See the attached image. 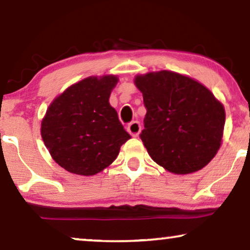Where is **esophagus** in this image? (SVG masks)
I'll use <instances>...</instances> for the list:
<instances>
[{"label": "esophagus", "mask_w": 250, "mask_h": 250, "mask_svg": "<svg viewBox=\"0 0 250 250\" xmlns=\"http://www.w3.org/2000/svg\"><path fill=\"white\" fill-rule=\"evenodd\" d=\"M127 132L132 136H134V138H136V136L140 134V132H141V124H140L139 122L129 123L128 126H127Z\"/></svg>", "instance_id": "esophagus-1"}]
</instances>
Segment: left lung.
Segmentation results:
<instances>
[{
	"label": "left lung",
	"instance_id": "left-lung-1",
	"mask_svg": "<svg viewBox=\"0 0 250 250\" xmlns=\"http://www.w3.org/2000/svg\"><path fill=\"white\" fill-rule=\"evenodd\" d=\"M134 83L146 109L140 138L153 162L174 174L206 166L221 146L223 104L199 82L174 71L138 75Z\"/></svg>",
	"mask_w": 250,
	"mask_h": 250
}]
</instances>
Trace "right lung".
Instances as JSON below:
<instances>
[{"label":"right lung","instance_id":"obj_1","mask_svg":"<svg viewBox=\"0 0 250 250\" xmlns=\"http://www.w3.org/2000/svg\"><path fill=\"white\" fill-rule=\"evenodd\" d=\"M118 77H87L53 100L41 125V135L58 165L77 175H94L117 158L131 139L109 97Z\"/></svg>","mask_w":250,"mask_h":250}]
</instances>
